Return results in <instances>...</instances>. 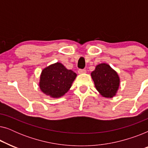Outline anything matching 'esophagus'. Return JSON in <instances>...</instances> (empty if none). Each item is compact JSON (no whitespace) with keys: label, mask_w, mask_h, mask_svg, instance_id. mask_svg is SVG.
<instances>
[{"label":"esophagus","mask_w":148,"mask_h":148,"mask_svg":"<svg viewBox=\"0 0 148 148\" xmlns=\"http://www.w3.org/2000/svg\"><path fill=\"white\" fill-rule=\"evenodd\" d=\"M85 73H86V69H79L78 70V73L79 74Z\"/></svg>","instance_id":"1"}]
</instances>
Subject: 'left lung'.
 <instances>
[{
  "label": "left lung",
  "instance_id": "left-lung-1",
  "mask_svg": "<svg viewBox=\"0 0 148 148\" xmlns=\"http://www.w3.org/2000/svg\"><path fill=\"white\" fill-rule=\"evenodd\" d=\"M96 90L102 96L112 98L116 95L120 83L117 73L108 64L101 63L91 73Z\"/></svg>",
  "mask_w": 148,
  "mask_h": 148
}]
</instances>
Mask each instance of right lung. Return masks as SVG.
Returning a JSON list of instances; mask_svg holds the SVG:
<instances>
[{
    "label": "right lung",
    "instance_id": "1",
    "mask_svg": "<svg viewBox=\"0 0 148 148\" xmlns=\"http://www.w3.org/2000/svg\"><path fill=\"white\" fill-rule=\"evenodd\" d=\"M76 77L75 73L66 69L60 62H56L42 71L40 88L52 98H59L68 92Z\"/></svg>",
    "mask_w": 148,
    "mask_h": 148
}]
</instances>
